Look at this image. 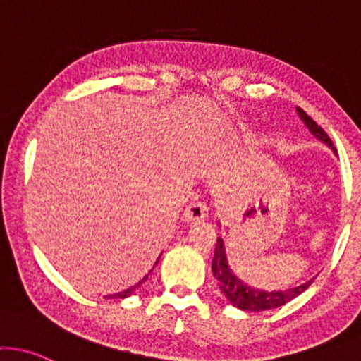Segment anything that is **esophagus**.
Instances as JSON below:
<instances>
[{"label":"esophagus","mask_w":361,"mask_h":361,"mask_svg":"<svg viewBox=\"0 0 361 361\" xmlns=\"http://www.w3.org/2000/svg\"><path fill=\"white\" fill-rule=\"evenodd\" d=\"M207 211L209 209L204 202H193V204H190L185 209L183 217L187 223H200V221H204L207 217Z\"/></svg>","instance_id":"1"}]
</instances>
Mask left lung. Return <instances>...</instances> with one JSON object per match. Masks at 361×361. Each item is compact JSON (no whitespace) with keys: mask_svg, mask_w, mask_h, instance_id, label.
I'll return each mask as SVG.
<instances>
[{"mask_svg":"<svg viewBox=\"0 0 361 361\" xmlns=\"http://www.w3.org/2000/svg\"><path fill=\"white\" fill-rule=\"evenodd\" d=\"M298 111L300 118L305 123L310 133L319 140L326 142V144L336 152L334 144H332L331 138L327 137V133L320 128L317 123L305 113L303 109L296 108ZM338 154V152H336ZM212 274L217 279V284H219L221 291L224 293L226 298L229 300V303L235 305L236 308H241V310L247 312H264V310H272V308L281 307V305L291 302L293 298H296L298 295L307 290L314 281H308V283L300 284L296 288H290L286 291H265V290H257V288L248 286L245 284L240 277L233 274V271L229 269L228 259H226V248L223 238H217L216 250H214V259H212Z\"/></svg>","mask_w":361,"mask_h":361,"instance_id":"1","label":"left lung"}]
</instances>
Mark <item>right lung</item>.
I'll return each mask as SVG.
<instances>
[{
  "label": "right lung",
  "mask_w": 361,
  "mask_h": 361,
  "mask_svg": "<svg viewBox=\"0 0 361 361\" xmlns=\"http://www.w3.org/2000/svg\"><path fill=\"white\" fill-rule=\"evenodd\" d=\"M159 259H161V257H159ZM159 259H157V260H156V264H157V262H159ZM156 264H154V265H156ZM149 274H150V272H149ZM149 274H147V276H145V277H144V279H142V281H140V283H137V284H135V286L128 288V290H125V291H120V293H116V295H109V296H106V298H126V296H130V295H132V293H133V291H135V290H137V288H138V286H140V284H142V283H144V281H145V279H147V277H149Z\"/></svg>",
  "instance_id": "add662e5"
}]
</instances>
